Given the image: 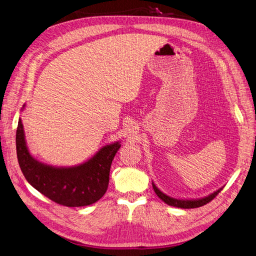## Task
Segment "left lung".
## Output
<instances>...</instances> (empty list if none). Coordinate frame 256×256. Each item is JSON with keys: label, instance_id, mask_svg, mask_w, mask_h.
<instances>
[{"label": "left lung", "instance_id": "obj_1", "mask_svg": "<svg viewBox=\"0 0 256 256\" xmlns=\"http://www.w3.org/2000/svg\"><path fill=\"white\" fill-rule=\"evenodd\" d=\"M153 185V189L155 194H158V196L160 199H162L164 203H167L168 205L171 206H176V208H200V206H203L205 204H208V202H210L214 198H216V196L222 190V188L218 189L217 192H215L214 194L201 198V199H196V200H183V199H176V198L169 196L167 194H164V192H162L160 189L154 185V183H152Z\"/></svg>", "mask_w": 256, "mask_h": 256}]
</instances>
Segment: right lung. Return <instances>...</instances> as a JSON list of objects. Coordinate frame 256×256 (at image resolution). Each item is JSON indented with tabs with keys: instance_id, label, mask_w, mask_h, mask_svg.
<instances>
[{
	"instance_id": "right-lung-1",
	"label": "right lung",
	"mask_w": 256,
	"mask_h": 256,
	"mask_svg": "<svg viewBox=\"0 0 256 256\" xmlns=\"http://www.w3.org/2000/svg\"><path fill=\"white\" fill-rule=\"evenodd\" d=\"M16 146L19 166L28 182L53 202L80 208L100 200L107 190L112 160L121 144L103 146L88 162L69 168H57L40 162L30 154L19 119Z\"/></svg>"
}]
</instances>
